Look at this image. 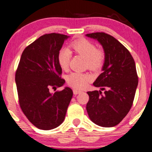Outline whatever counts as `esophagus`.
Returning <instances> with one entry per match:
<instances>
[{
  "label": "esophagus",
  "instance_id": "34e87169",
  "mask_svg": "<svg viewBox=\"0 0 152 152\" xmlns=\"http://www.w3.org/2000/svg\"><path fill=\"white\" fill-rule=\"evenodd\" d=\"M81 91H80V90L78 89H73V93H74V94H79V93H80Z\"/></svg>",
  "mask_w": 152,
  "mask_h": 152
}]
</instances>
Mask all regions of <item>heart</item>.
I'll return each instance as SVG.
<instances>
[{
	"mask_svg": "<svg viewBox=\"0 0 152 152\" xmlns=\"http://www.w3.org/2000/svg\"><path fill=\"white\" fill-rule=\"evenodd\" d=\"M71 47L76 53L82 55L86 59V66L93 71H98L103 67L105 61L104 52L97 49L95 45L86 39H80L73 42ZM70 51L68 49H62L58 55V62L61 69H68L70 60ZM92 79L91 75L87 73L72 72L67 77L69 85L76 88L85 87Z\"/></svg>",
	"mask_w": 152,
	"mask_h": 152,
	"instance_id": "obj_1",
	"label": "heart"
}]
</instances>
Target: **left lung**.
<instances>
[{
    "instance_id": "1",
    "label": "left lung",
    "mask_w": 152,
    "mask_h": 152,
    "mask_svg": "<svg viewBox=\"0 0 152 152\" xmlns=\"http://www.w3.org/2000/svg\"><path fill=\"white\" fill-rule=\"evenodd\" d=\"M97 40L105 54L103 73L93 85L104 90L88 91L86 110L90 120L102 127H113L126 116L133 103L138 84L134 61L129 50L117 39L104 32L87 34Z\"/></svg>"
}]
</instances>
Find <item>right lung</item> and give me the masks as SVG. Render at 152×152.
Returning <instances> with one entry per match:
<instances>
[{"label": "right lung", "instance_id": "obj_1", "mask_svg": "<svg viewBox=\"0 0 152 152\" xmlns=\"http://www.w3.org/2000/svg\"><path fill=\"white\" fill-rule=\"evenodd\" d=\"M69 36L51 33L40 36L23 50L15 74L19 103L28 121L42 130L59 126L65 119L73 91L60 75L58 52Z\"/></svg>", "mask_w": 152, "mask_h": 152}]
</instances>
